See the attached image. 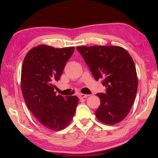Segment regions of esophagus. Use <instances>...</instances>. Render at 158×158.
<instances>
[{
    "mask_svg": "<svg viewBox=\"0 0 158 158\" xmlns=\"http://www.w3.org/2000/svg\"><path fill=\"white\" fill-rule=\"evenodd\" d=\"M88 96V94H80L79 95V97L80 99H83V98H87V97Z\"/></svg>",
    "mask_w": 158,
    "mask_h": 158,
    "instance_id": "esophagus-1",
    "label": "esophagus"
}]
</instances>
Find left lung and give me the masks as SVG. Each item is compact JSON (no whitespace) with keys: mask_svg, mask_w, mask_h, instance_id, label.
Wrapping results in <instances>:
<instances>
[{"mask_svg":"<svg viewBox=\"0 0 158 158\" xmlns=\"http://www.w3.org/2000/svg\"><path fill=\"white\" fill-rule=\"evenodd\" d=\"M77 49L84 58L94 79H102L106 93L97 94L100 105L95 112L100 122L114 125L125 118L136 98L138 78L135 62L119 46H80Z\"/></svg>","mask_w":158,"mask_h":158,"instance_id":"8db88e82","label":"left lung"}]
</instances>
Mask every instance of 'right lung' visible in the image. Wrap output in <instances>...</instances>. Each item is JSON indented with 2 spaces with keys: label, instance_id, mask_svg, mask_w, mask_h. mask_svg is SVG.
Returning a JSON list of instances; mask_svg holds the SVG:
<instances>
[{
  "label": "right lung",
  "instance_id": "obj_1",
  "mask_svg": "<svg viewBox=\"0 0 158 158\" xmlns=\"http://www.w3.org/2000/svg\"><path fill=\"white\" fill-rule=\"evenodd\" d=\"M74 47L54 48L40 45L32 48L23 59L21 89L28 109L48 129H64L73 118L78 105L76 96H56L55 83L62 75Z\"/></svg>",
  "mask_w": 158,
  "mask_h": 158
}]
</instances>
